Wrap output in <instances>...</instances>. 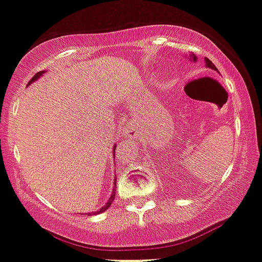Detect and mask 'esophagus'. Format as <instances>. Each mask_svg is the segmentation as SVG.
I'll list each match as a JSON object with an SVG mask.
<instances>
[{
    "label": "esophagus",
    "mask_w": 262,
    "mask_h": 262,
    "mask_svg": "<svg viewBox=\"0 0 262 262\" xmlns=\"http://www.w3.org/2000/svg\"><path fill=\"white\" fill-rule=\"evenodd\" d=\"M134 126L132 124H125L123 125V128L120 129V134L124 137H133L134 136Z\"/></svg>",
    "instance_id": "obj_1"
}]
</instances>
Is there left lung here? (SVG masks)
<instances>
[{
    "mask_svg": "<svg viewBox=\"0 0 262 262\" xmlns=\"http://www.w3.org/2000/svg\"><path fill=\"white\" fill-rule=\"evenodd\" d=\"M189 55H190V58H191V59H192V62H196L198 57H195V54H189ZM184 57L186 58V55H184ZM204 62H205V67H208V68H210V70H214V71H216V72H218V70H216L215 66L213 64L212 60H209V59H208V58H205Z\"/></svg>",
    "mask_w": 262,
    "mask_h": 262,
    "instance_id": "1",
    "label": "left lung"
}]
</instances>
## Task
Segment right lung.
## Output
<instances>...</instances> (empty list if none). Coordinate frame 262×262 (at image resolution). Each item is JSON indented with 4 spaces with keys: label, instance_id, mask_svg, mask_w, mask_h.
Returning <instances> with one entry per match:
<instances>
[{
    "label": "right lung",
    "instance_id": "right-lung-1",
    "mask_svg": "<svg viewBox=\"0 0 262 262\" xmlns=\"http://www.w3.org/2000/svg\"><path fill=\"white\" fill-rule=\"evenodd\" d=\"M46 72H47V71H41V72H38V73H36V75L34 76L33 78H31L30 82H29L28 84H31V83H33V82L38 81L39 78H40L41 76H43L44 73H46ZM115 148H116V146H114V148H113V153H115ZM114 158H115V156H114ZM115 191H116V180H115V179H114V185H113V191H112V195H110V198H109V200H107V202H106V204H105L104 207H102V208H100L99 210H96V212H92V213H86L87 215H97V214H101L102 212H105V210H106L107 208H109L110 205H112L113 200L115 199Z\"/></svg>",
    "mask_w": 262,
    "mask_h": 262
}]
</instances>
